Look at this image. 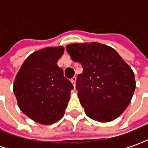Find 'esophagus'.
Returning <instances> with one entry per match:
<instances>
[{"label": "esophagus", "mask_w": 148, "mask_h": 148, "mask_svg": "<svg viewBox=\"0 0 148 148\" xmlns=\"http://www.w3.org/2000/svg\"><path fill=\"white\" fill-rule=\"evenodd\" d=\"M71 83L73 84V86H75V82H76V77H72L71 79Z\"/></svg>", "instance_id": "esophagus-1"}]
</instances>
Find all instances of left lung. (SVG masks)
<instances>
[{"label": "left lung", "instance_id": "8db88e82", "mask_svg": "<svg viewBox=\"0 0 148 148\" xmlns=\"http://www.w3.org/2000/svg\"><path fill=\"white\" fill-rule=\"evenodd\" d=\"M66 51L83 68L76 89L86 114L99 122L117 118L130 104L136 89L130 66L114 49L99 42L69 44Z\"/></svg>", "mask_w": 148, "mask_h": 148}]
</instances>
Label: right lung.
Instances as JSON below:
<instances>
[{
    "instance_id": "right-lung-1",
    "label": "right lung",
    "mask_w": 148,
    "mask_h": 148,
    "mask_svg": "<svg viewBox=\"0 0 148 148\" xmlns=\"http://www.w3.org/2000/svg\"><path fill=\"white\" fill-rule=\"evenodd\" d=\"M63 52L61 46L34 52L25 59L15 78L13 92L18 106L39 124L59 121L71 98L74 86L57 65Z\"/></svg>"
}]
</instances>
